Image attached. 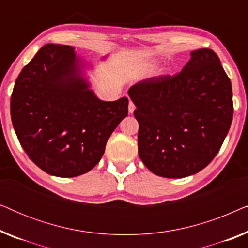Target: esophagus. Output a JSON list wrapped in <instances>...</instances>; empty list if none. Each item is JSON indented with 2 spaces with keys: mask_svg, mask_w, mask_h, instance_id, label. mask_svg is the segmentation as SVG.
Wrapping results in <instances>:
<instances>
[{
  "mask_svg": "<svg viewBox=\"0 0 248 248\" xmlns=\"http://www.w3.org/2000/svg\"><path fill=\"white\" fill-rule=\"evenodd\" d=\"M134 109H135L134 104L132 103V101H130V103H128V113H130V114H133Z\"/></svg>",
  "mask_w": 248,
  "mask_h": 248,
  "instance_id": "34e87169",
  "label": "esophagus"
}]
</instances>
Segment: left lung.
I'll use <instances>...</instances> for the list:
<instances>
[{
  "mask_svg": "<svg viewBox=\"0 0 248 248\" xmlns=\"http://www.w3.org/2000/svg\"><path fill=\"white\" fill-rule=\"evenodd\" d=\"M127 93L137 107L139 155L161 177L183 178L202 170L232 125V82L209 48L192 50L181 73L142 80Z\"/></svg>",
  "mask_w": 248,
  "mask_h": 248,
  "instance_id": "left-lung-1",
  "label": "left lung"
}]
</instances>
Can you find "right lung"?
Returning <instances> with one entry per match:
<instances>
[{
	"label": "right lung",
	"mask_w": 248,
	"mask_h": 248,
	"mask_svg": "<svg viewBox=\"0 0 248 248\" xmlns=\"http://www.w3.org/2000/svg\"><path fill=\"white\" fill-rule=\"evenodd\" d=\"M93 67L74 47L47 44L16 81L13 127L28 157L47 174L67 178L91 170L127 116L126 97L104 101L91 90L88 71Z\"/></svg>",
	"instance_id": "obj_1"
}]
</instances>
